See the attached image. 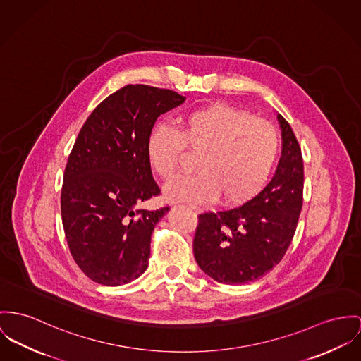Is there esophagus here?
<instances>
[{
  "mask_svg": "<svg viewBox=\"0 0 361 361\" xmlns=\"http://www.w3.org/2000/svg\"><path fill=\"white\" fill-rule=\"evenodd\" d=\"M190 209H191V210H197V207H196V206H190Z\"/></svg>",
  "mask_w": 361,
  "mask_h": 361,
  "instance_id": "obj_1",
  "label": "esophagus"
}]
</instances>
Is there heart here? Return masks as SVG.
<instances>
[{
    "mask_svg": "<svg viewBox=\"0 0 361 361\" xmlns=\"http://www.w3.org/2000/svg\"><path fill=\"white\" fill-rule=\"evenodd\" d=\"M188 149L199 154V170L171 181L167 196L200 203L219 194L226 203H239L267 183L278 161L280 135L250 112L210 104L185 112L180 130L158 123L147 140L149 165L164 180L176 176Z\"/></svg>",
    "mask_w": 361,
    "mask_h": 361,
    "instance_id": "heart-1",
    "label": "heart"
}]
</instances>
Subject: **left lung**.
Masks as SVG:
<instances>
[{"instance_id": "obj_1", "label": "left lung", "mask_w": 361, "mask_h": 361, "mask_svg": "<svg viewBox=\"0 0 361 361\" xmlns=\"http://www.w3.org/2000/svg\"><path fill=\"white\" fill-rule=\"evenodd\" d=\"M283 149L272 180L240 206L197 216L194 254L200 269L225 284L262 278L284 257L304 202V161L290 123L279 114Z\"/></svg>"}]
</instances>
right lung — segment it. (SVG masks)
Returning <instances> with one entry per match:
<instances>
[{
  "label": "right lung",
  "mask_w": 361,
  "mask_h": 361,
  "mask_svg": "<svg viewBox=\"0 0 361 361\" xmlns=\"http://www.w3.org/2000/svg\"><path fill=\"white\" fill-rule=\"evenodd\" d=\"M184 103L174 90L126 85L85 121L61 185V221L70 252L89 279L121 286L148 267L151 235L169 206L140 204L161 195L147 157L159 115Z\"/></svg>",
  "instance_id": "right-lung-1"
}]
</instances>
